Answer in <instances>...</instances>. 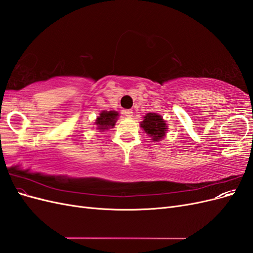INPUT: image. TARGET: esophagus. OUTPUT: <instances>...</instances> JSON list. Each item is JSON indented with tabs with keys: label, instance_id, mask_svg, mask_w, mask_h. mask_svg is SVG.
<instances>
[{
	"label": "esophagus",
	"instance_id": "esophagus-1",
	"mask_svg": "<svg viewBox=\"0 0 253 253\" xmlns=\"http://www.w3.org/2000/svg\"><path fill=\"white\" fill-rule=\"evenodd\" d=\"M124 115H125V116L128 117V118H131L133 116V112L131 110H125Z\"/></svg>",
	"mask_w": 253,
	"mask_h": 253
}]
</instances>
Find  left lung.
<instances>
[{
	"label": "left lung",
	"instance_id": "obj_1",
	"mask_svg": "<svg viewBox=\"0 0 253 253\" xmlns=\"http://www.w3.org/2000/svg\"><path fill=\"white\" fill-rule=\"evenodd\" d=\"M143 118L141 126L145 133H148L154 141L162 139L167 131V125L163 117L155 113H149Z\"/></svg>",
	"mask_w": 253,
	"mask_h": 253
}]
</instances>
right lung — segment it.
I'll use <instances>...</instances> for the list:
<instances>
[{
    "instance_id": "right-lung-1",
    "label": "right lung",
    "mask_w": 253,
    "mask_h": 253,
    "mask_svg": "<svg viewBox=\"0 0 253 253\" xmlns=\"http://www.w3.org/2000/svg\"><path fill=\"white\" fill-rule=\"evenodd\" d=\"M118 113L115 111H102L100 116H99L96 120V125L98 126V128L100 129H108L109 127H113L116 124Z\"/></svg>"
}]
</instances>
